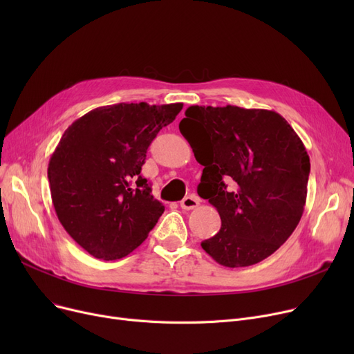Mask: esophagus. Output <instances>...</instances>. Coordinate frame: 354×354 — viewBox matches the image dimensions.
I'll list each match as a JSON object with an SVG mask.
<instances>
[{
	"label": "esophagus",
	"instance_id": "34e87169",
	"mask_svg": "<svg viewBox=\"0 0 354 354\" xmlns=\"http://www.w3.org/2000/svg\"><path fill=\"white\" fill-rule=\"evenodd\" d=\"M199 205V199L195 195H188L180 201V208L185 211L195 209Z\"/></svg>",
	"mask_w": 354,
	"mask_h": 354
}]
</instances>
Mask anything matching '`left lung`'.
I'll return each instance as SVG.
<instances>
[{
  "mask_svg": "<svg viewBox=\"0 0 354 354\" xmlns=\"http://www.w3.org/2000/svg\"><path fill=\"white\" fill-rule=\"evenodd\" d=\"M185 116L179 130L203 166L198 194L221 216L219 232L202 241V248L230 268L263 261L304 212L310 175L304 143L274 110L189 106Z\"/></svg>",
  "mask_w": 354,
  "mask_h": 354,
  "instance_id": "obj_1",
  "label": "left lung"
}]
</instances>
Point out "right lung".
<instances>
[{
	"mask_svg": "<svg viewBox=\"0 0 354 354\" xmlns=\"http://www.w3.org/2000/svg\"><path fill=\"white\" fill-rule=\"evenodd\" d=\"M182 103H119L74 120L48 162L51 201L67 234L104 261L132 252L165 207L140 176L149 145Z\"/></svg>",
	"mask_w": 354,
	"mask_h": 354,
	"instance_id": "obj_1",
	"label": "right lung"
}]
</instances>
